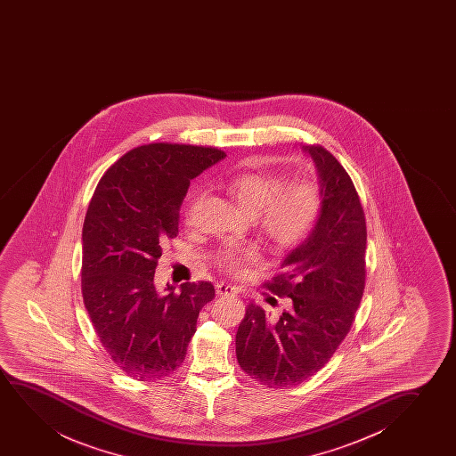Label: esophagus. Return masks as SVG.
Returning a JSON list of instances; mask_svg holds the SVG:
<instances>
[{"label":"esophagus","mask_w":456,"mask_h":456,"mask_svg":"<svg viewBox=\"0 0 456 456\" xmlns=\"http://www.w3.org/2000/svg\"><path fill=\"white\" fill-rule=\"evenodd\" d=\"M216 294L218 296H233L235 294V288L227 285V283H216Z\"/></svg>","instance_id":"obj_1"}]
</instances>
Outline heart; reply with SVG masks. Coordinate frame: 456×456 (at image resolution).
Masks as SVG:
<instances>
[{"mask_svg": "<svg viewBox=\"0 0 456 456\" xmlns=\"http://www.w3.org/2000/svg\"><path fill=\"white\" fill-rule=\"evenodd\" d=\"M287 182L283 175L244 173L225 183L238 206L256 216L263 233L279 248H294L310 237L322 212V190L316 182ZM200 198L202 194L196 193L190 200L188 218ZM256 258V249L229 248L219 254L218 263L227 273L238 274L246 263Z\"/></svg>", "mask_w": 456, "mask_h": 456, "instance_id": "heart-1", "label": "heart"}]
</instances>
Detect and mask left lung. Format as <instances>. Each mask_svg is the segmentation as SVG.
I'll return each mask as SVG.
<instances>
[{
	"mask_svg": "<svg viewBox=\"0 0 456 456\" xmlns=\"http://www.w3.org/2000/svg\"><path fill=\"white\" fill-rule=\"evenodd\" d=\"M322 190V212L310 237L266 281L285 297L281 318L249 304L238 327L237 360L268 387H291L324 368L347 337L366 281V219L355 185L322 146H305ZM269 302H277L269 297Z\"/></svg>",
	"mask_w": 456,
	"mask_h": 456,
	"instance_id": "left-lung-1",
	"label": "left lung"
}]
</instances>
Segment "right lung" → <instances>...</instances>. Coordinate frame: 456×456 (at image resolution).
<instances>
[{"label": "right lung", "mask_w": 456, "mask_h": 456, "mask_svg": "<svg viewBox=\"0 0 456 456\" xmlns=\"http://www.w3.org/2000/svg\"><path fill=\"white\" fill-rule=\"evenodd\" d=\"M216 148L151 143L126 152L101 177L82 227L84 305L107 354L135 380L181 366L210 281L154 283L167 240L179 233L190 181L224 159Z\"/></svg>", "instance_id": "obj_1"}]
</instances>
